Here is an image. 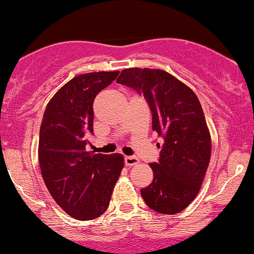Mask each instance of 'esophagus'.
<instances>
[{"mask_svg":"<svg viewBox=\"0 0 254 254\" xmlns=\"http://www.w3.org/2000/svg\"><path fill=\"white\" fill-rule=\"evenodd\" d=\"M137 163H138V159L136 157H134V156H126V157H125V164L127 166L136 165Z\"/></svg>","mask_w":254,"mask_h":254,"instance_id":"34e87169","label":"esophagus"}]
</instances>
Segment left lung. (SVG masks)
Instances as JSON below:
<instances>
[{
    "mask_svg": "<svg viewBox=\"0 0 254 254\" xmlns=\"http://www.w3.org/2000/svg\"><path fill=\"white\" fill-rule=\"evenodd\" d=\"M117 82L143 95L152 130L164 138L158 162L150 164L154 179L141 195L152 210L179 213L199 193L209 165L211 140L199 99L192 89L159 69H124Z\"/></svg>",
    "mask_w": 254,
    "mask_h": 254,
    "instance_id": "left-lung-1",
    "label": "left lung"
}]
</instances>
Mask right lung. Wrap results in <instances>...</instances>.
Masks as SVG:
<instances>
[{
	"label": "right lung",
	"instance_id": "right-lung-1",
	"mask_svg": "<svg viewBox=\"0 0 254 254\" xmlns=\"http://www.w3.org/2000/svg\"><path fill=\"white\" fill-rule=\"evenodd\" d=\"M119 71L78 75L52 97L39 133L40 171L48 192L68 215L89 221L105 213L124 168L120 154L86 151L93 100Z\"/></svg>",
	"mask_w": 254,
	"mask_h": 254
}]
</instances>
